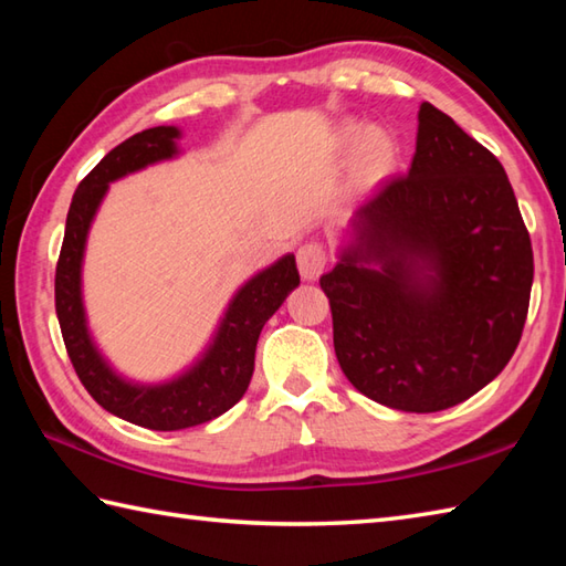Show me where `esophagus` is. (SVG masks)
Segmentation results:
<instances>
[{"instance_id":"34e87169","label":"esophagus","mask_w":566,"mask_h":566,"mask_svg":"<svg viewBox=\"0 0 566 566\" xmlns=\"http://www.w3.org/2000/svg\"><path fill=\"white\" fill-rule=\"evenodd\" d=\"M296 264L298 272L306 282H316L328 264V252L321 243H306L296 252Z\"/></svg>"}]
</instances>
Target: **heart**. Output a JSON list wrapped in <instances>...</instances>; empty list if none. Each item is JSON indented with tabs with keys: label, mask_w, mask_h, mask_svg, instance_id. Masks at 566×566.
Segmentation results:
<instances>
[{
	"label": "heart",
	"mask_w": 566,
	"mask_h": 566,
	"mask_svg": "<svg viewBox=\"0 0 566 566\" xmlns=\"http://www.w3.org/2000/svg\"><path fill=\"white\" fill-rule=\"evenodd\" d=\"M340 143L347 148L359 146V175L367 182L387 177L394 167V143L381 130H369L359 124H347L340 130Z\"/></svg>",
	"instance_id": "1"
}]
</instances>
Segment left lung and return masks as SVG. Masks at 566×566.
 <instances>
[{"instance_id": "8db88e82", "label": "left lung", "mask_w": 566, "mask_h": 566, "mask_svg": "<svg viewBox=\"0 0 566 566\" xmlns=\"http://www.w3.org/2000/svg\"><path fill=\"white\" fill-rule=\"evenodd\" d=\"M531 286V235L503 165L420 104L411 167L353 213L321 276L345 377L396 411L462 403L509 365Z\"/></svg>"}]
</instances>
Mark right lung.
I'll return each instance as SVG.
<instances>
[{"label":"right lung","instance_id":"1","mask_svg":"<svg viewBox=\"0 0 566 566\" xmlns=\"http://www.w3.org/2000/svg\"><path fill=\"white\" fill-rule=\"evenodd\" d=\"M177 126H155L106 153L72 197L65 238L55 268V314L70 363L90 396L106 411L150 430H182L209 423L235 406L255 369V347L264 323L298 286L292 252L238 286L203 353L165 381H134L112 367L94 343L82 298V262L94 216L109 185L148 165L179 155Z\"/></svg>","mask_w":566,"mask_h":566}]
</instances>
